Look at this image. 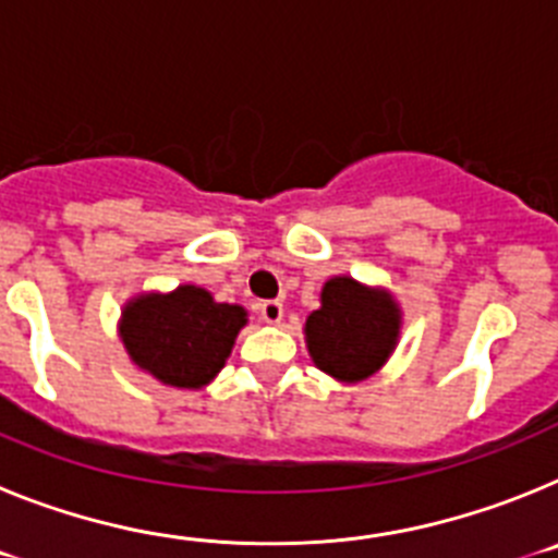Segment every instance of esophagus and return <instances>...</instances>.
<instances>
[{
  "label": "esophagus",
  "mask_w": 558,
  "mask_h": 558,
  "mask_svg": "<svg viewBox=\"0 0 558 558\" xmlns=\"http://www.w3.org/2000/svg\"><path fill=\"white\" fill-rule=\"evenodd\" d=\"M259 315H263L265 324H282L284 318L282 302H274V299H270V302H263L259 304Z\"/></svg>",
  "instance_id": "1"
}]
</instances>
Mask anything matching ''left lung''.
Here are the masks:
<instances>
[{"label":"left lung","mask_w":558,"mask_h":558,"mask_svg":"<svg viewBox=\"0 0 558 558\" xmlns=\"http://www.w3.org/2000/svg\"><path fill=\"white\" fill-rule=\"evenodd\" d=\"M402 327V310L388 290L366 288L352 276L324 284L322 307L304 324L313 363L340 383H360L386 366Z\"/></svg>","instance_id":"1"}]
</instances>
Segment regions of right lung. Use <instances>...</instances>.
Wrapping results in <instances>:
<instances>
[{"label":"right lung","instance_id":"1","mask_svg":"<svg viewBox=\"0 0 558 558\" xmlns=\"http://www.w3.org/2000/svg\"><path fill=\"white\" fill-rule=\"evenodd\" d=\"M248 324L240 304H220L198 284L142 293L125 304L120 338L128 357L170 388H204L218 377L236 332Z\"/></svg>","mask_w":558,"mask_h":558}]
</instances>
